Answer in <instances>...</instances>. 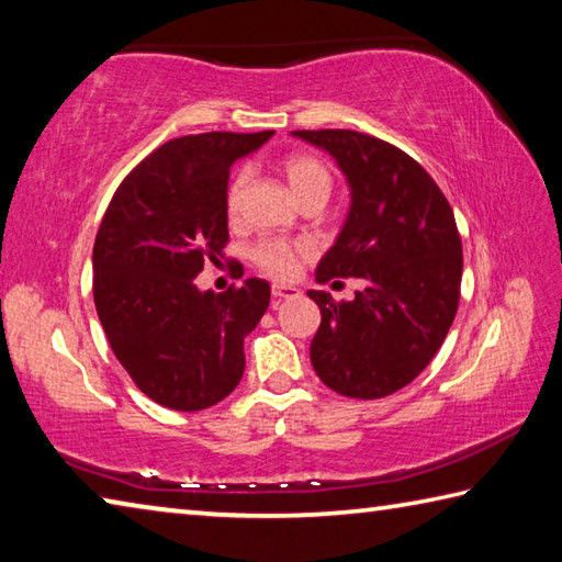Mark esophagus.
Wrapping results in <instances>:
<instances>
[{"label": "esophagus", "mask_w": 562, "mask_h": 562, "mask_svg": "<svg viewBox=\"0 0 562 562\" xmlns=\"http://www.w3.org/2000/svg\"><path fill=\"white\" fill-rule=\"evenodd\" d=\"M300 290L292 288V284H272V297L274 300H290V297H297Z\"/></svg>", "instance_id": "esophagus-1"}]
</instances>
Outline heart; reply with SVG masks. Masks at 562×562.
<instances>
[{"label": "heart", "instance_id": "obj_1", "mask_svg": "<svg viewBox=\"0 0 562 562\" xmlns=\"http://www.w3.org/2000/svg\"><path fill=\"white\" fill-rule=\"evenodd\" d=\"M282 168H284V176H288L292 193L297 195V201H302L304 195H312V193L329 195L331 173L319 158L310 154H294L284 160ZM245 188H247V170L235 173L225 188V213L231 221H235V217L240 215ZM304 252H307V247L300 243L274 240V237H270V240L258 243V247L252 250V258L265 272L274 274V278H290V274H294V270H297L300 258Z\"/></svg>", "mask_w": 562, "mask_h": 562}]
</instances>
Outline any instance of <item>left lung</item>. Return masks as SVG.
<instances>
[{
	"mask_svg": "<svg viewBox=\"0 0 562 562\" xmlns=\"http://www.w3.org/2000/svg\"><path fill=\"white\" fill-rule=\"evenodd\" d=\"M292 136L335 158L349 186L345 225L317 265V282H367L349 302L307 292L322 312L312 367L341 396H389L429 367L459 310L453 211L434 178L386 140L341 128Z\"/></svg>",
	"mask_w": 562,
	"mask_h": 562,
	"instance_id": "obj_1",
	"label": "left lung"
}]
</instances>
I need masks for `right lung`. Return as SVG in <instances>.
Returning a JSON list of instances; mask_svg holds the SVG:
<instances>
[{
  "label": "right lung",
  "instance_id": "add662e5",
  "mask_svg": "<svg viewBox=\"0 0 562 562\" xmlns=\"http://www.w3.org/2000/svg\"><path fill=\"white\" fill-rule=\"evenodd\" d=\"M272 138L201 133L173 138L119 186L93 243V302L113 355L156 404L201 412L240 384L243 341L270 304L250 278L215 294L195 284L227 243L225 188L235 160Z\"/></svg>",
  "mask_w": 562,
  "mask_h": 562
}]
</instances>
